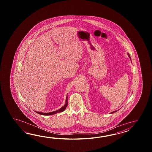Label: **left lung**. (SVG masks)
<instances>
[{
	"label": "left lung",
	"instance_id": "1",
	"mask_svg": "<svg viewBox=\"0 0 152 152\" xmlns=\"http://www.w3.org/2000/svg\"><path fill=\"white\" fill-rule=\"evenodd\" d=\"M128 55H129V58H130V55H129V54L128 53ZM118 111V110H117ZM117 111H113V113H116V112H117Z\"/></svg>",
	"mask_w": 152,
	"mask_h": 152
}]
</instances>
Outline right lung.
<instances>
[{
	"instance_id": "obj_1",
	"label": "right lung",
	"mask_w": 152,
	"mask_h": 152,
	"mask_svg": "<svg viewBox=\"0 0 152 152\" xmlns=\"http://www.w3.org/2000/svg\"><path fill=\"white\" fill-rule=\"evenodd\" d=\"M67 101H68V100H67V97H66V104H65V105H64V107H62L59 110H56V111H53V112H51V113H39V112H37V111H36V113H39V114H40V115H45V116H47V115H53V114L58 113H61V112L64 111L65 110V109L66 108L67 106V105H68Z\"/></svg>"
}]
</instances>
